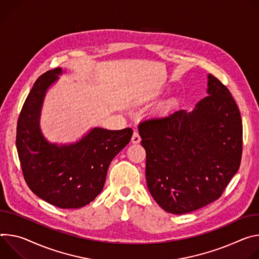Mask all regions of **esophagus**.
<instances>
[{"instance_id": "obj_1", "label": "esophagus", "mask_w": 259, "mask_h": 259, "mask_svg": "<svg viewBox=\"0 0 259 259\" xmlns=\"http://www.w3.org/2000/svg\"><path fill=\"white\" fill-rule=\"evenodd\" d=\"M132 142L134 143V144H138V143L141 142V137L138 132H134L133 137H132Z\"/></svg>"}]
</instances>
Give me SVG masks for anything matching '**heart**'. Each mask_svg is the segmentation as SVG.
<instances>
[{"label":"heart","mask_w":259,"mask_h":259,"mask_svg":"<svg viewBox=\"0 0 259 259\" xmlns=\"http://www.w3.org/2000/svg\"><path fill=\"white\" fill-rule=\"evenodd\" d=\"M170 104H171V102H170Z\"/></svg>","instance_id":"1"}]
</instances>
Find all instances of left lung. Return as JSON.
<instances>
[{"label": "left lung", "mask_w": 259, "mask_h": 259, "mask_svg": "<svg viewBox=\"0 0 259 259\" xmlns=\"http://www.w3.org/2000/svg\"><path fill=\"white\" fill-rule=\"evenodd\" d=\"M207 97L187 113L178 110L139 124L146 150V181L155 202L186 214L218 199L240 167L243 125L225 85L208 75Z\"/></svg>", "instance_id": "obj_1"}]
</instances>
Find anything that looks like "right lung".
I'll use <instances>...</instances> for the list:
<instances>
[{"label": "right lung", "mask_w": 259, "mask_h": 259, "mask_svg": "<svg viewBox=\"0 0 259 259\" xmlns=\"http://www.w3.org/2000/svg\"><path fill=\"white\" fill-rule=\"evenodd\" d=\"M62 73V68L50 70L34 83L19 114L16 148L24 180L37 196L55 207L78 209L101 193L108 167L130 143L133 130L95 127L69 145L49 143L40 130L41 109Z\"/></svg>", "instance_id": "add662e5"}]
</instances>
